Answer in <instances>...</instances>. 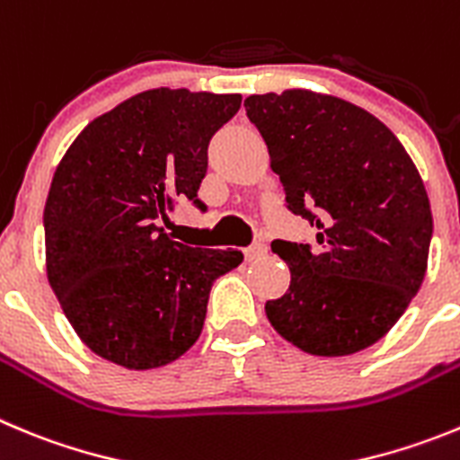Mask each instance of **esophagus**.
<instances>
[{"mask_svg":"<svg viewBox=\"0 0 460 460\" xmlns=\"http://www.w3.org/2000/svg\"><path fill=\"white\" fill-rule=\"evenodd\" d=\"M267 243L264 242H255L252 243V246H248L246 251H243V255H246V260L248 262H252V260H260V258H264V255H267Z\"/></svg>","mask_w":460,"mask_h":460,"instance_id":"1","label":"esophagus"}]
</instances>
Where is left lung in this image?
Instances as JSON below:
<instances>
[{
    "instance_id": "obj_1",
    "label": "left lung",
    "mask_w": 460,
    "mask_h": 460,
    "mask_svg": "<svg viewBox=\"0 0 460 460\" xmlns=\"http://www.w3.org/2000/svg\"><path fill=\"white\" fill-rule=\"evenodd\" d=\"M288 209L317 226V246L276 239L288 294L267 301L271 326L313 356H351L406 313L427 273L433 218L399 138L351 102L292 88L251 95Z\"/></svg>"
}]
</instances>
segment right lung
<instances>
[{
	"label": "right lung",
	"instance_id": "obj_1",
	"mask_svg": "<svg viewBox=\"0 0 460 460\" xmlns=\"http://www.w3.org/2000/svg\"><path fill=\"white\" fill-rule=\"evenodd\" d=\"M242 95L153 88L84 128L45 202L48 280L82 342L128 369L178 360L200 337L209 289L243 260L172 242L159 218L198 198L214 134Z\"/></svg>",
	"mask_w": 460,
	"mask_h": 460
}]
</instances>
